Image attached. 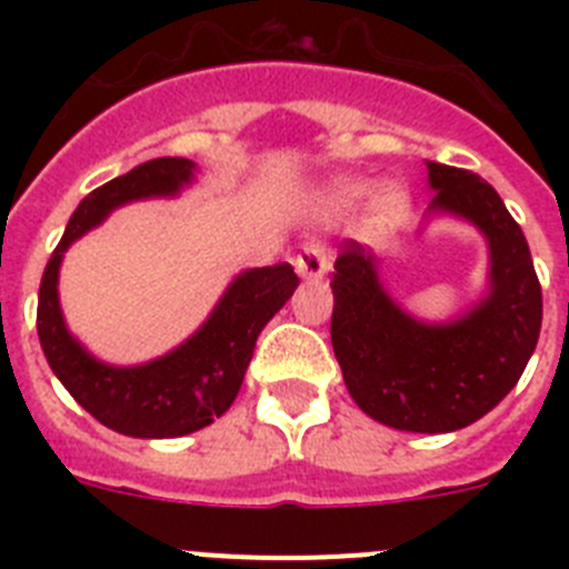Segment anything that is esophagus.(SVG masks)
<instances>
[{
    "mask_svg": "<svg viewBox=\"0 0 569 569\" xmlns=\"http://www.w3.org/2000/svg\"><path fill=\"white\" fill-rule=\"evenodd\" d=\"M293 264H296V273H299L305 281H319L321 276L328 273L330 253L321 248V244H308V248L296 256Z\"/></svg>",
    "mask_w": 569,
    "mask_h": 569,
    "instance_id": "34e87169",
    "label": "esophagus"
}]
</instances>
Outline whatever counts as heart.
<instances>
[{
    "label": "heart",
    "instance_id": "heart-1",
    "mask_svg": "<svg viewBox=\"0 0 569 569\" xmlns=\"http://www.w3.org/2000/svg\"><path fill=\"white\" fill-rule=\"evenodd\" d=\"M367 193H370V182L367 179L345 176V179H336L330 184L328 193H325V204L333 213H345V210L356 208ZM407 210H410V196H407V190L396 182L381 184L370 196V204H367V228L373 230V233H390V230H396L405 222Z\"/></svg>",
    "mask_w": 569,
    "mask_h": 569
}]
</instances>
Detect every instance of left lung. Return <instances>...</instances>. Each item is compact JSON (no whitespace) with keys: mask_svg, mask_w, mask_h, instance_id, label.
Instances as JSON below:
<instances>
[{"mask_svg":"<svg viewBox=\"0 0 569 569\" xmlns=\"http://www.w3.org/2000/svg\"><path fill=\"white\" fill-rule=\"evenodd\" d=\"M425 222L453 216L487 239V290L450 321L407 313L381 281V259L341 241L330 341L356 405L407 433H453L479 421L525 373L541 330V284L501 196L470 170L427 162Z\"/></svg>","mask_w":569,"mask_h":569,"instance_id":"left-lung-1","label":"left lung"}]
</instances>
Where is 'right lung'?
Here are the masks:
<instances>
[{
	"label": "right lung",
	"mask_w": 569,
	"mask_h": 569,
	"mask_svg": "<svg viewBox=\"0 0 569 569\" xmlns=\"http://www.w3.org/2000/svg\"><path fill=\"white\" fill-rule=\"evenodd\" d=\"M196 182V164L162 156L116 176L79 202L39 284L37 330L44 359L97 421L133 439H176L213 425L239 393L259 333L299 288L288 261L233 276L202 328L144 365H108L70 333L59 305V268L79 236L116 208L142 199H173Z\"/></svg>",
	"instance_id": "right-lung-1"
}]
</instances>
